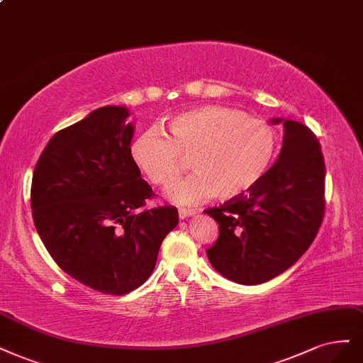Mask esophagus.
Listing matches in <instances>:
<instances>
[{
	"label": "esophagus",
	"instance_id": "esophagus-1",
	"mask_svg": "<svg viewBox=\"0 0 363 363\" xmlns=\"http://www.w3.org/2000/svg\"><path fill=\"white\" fill-rule=\"evenodd\" d=\"M195 213H196L195 208H180L179 210V218L180 219H186V218H189V216H194Z\"/></svg>",
	"mask_w": 363,
	"mask_h": 363
}]
</instances>
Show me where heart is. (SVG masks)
<instances>
[{
	"instance_id": "obj_1",
	"label": "heart",
	"mask_w": 363,
	"mask_h": 363,
	"mask_svg": "<svg viewBox=\"0 0 363 363\" xmlns=\"http://www.w3.org/2000/svg\"><path fill=\"white\" fill-rule=\"evenodd\" d=\"M169 138L159 129L141 132L130 144V157L153 184L165 186L181 170V156L192 157L196 171L168 186L165 196L192 206L219 196L245 195L264 179L278 152L269 123L227 106L206 105L172 116Z\"/></svg>"
}]
</instances>
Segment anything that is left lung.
Segmentation results:
<instances>
[{"label": "left lung", "mask_w": 363, "mask_h": 363, "mask_svg": "<svg viewBox=\"0 0 363 363\" xmlns=\"http://www.w3.org/2000/svg\"><path fill=\"white\" fill-rule=\"evenodd\" d=\"M282 124L279 156L254 189L207 208L219 237L206 254L227 279L258 285L291 267L314 242L324 213V159L317 136L305 124Z\"/></svg>", "instance_id": "obj_1"}]
</instances>
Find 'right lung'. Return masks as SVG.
<instances>
[{
    "label": "right lung",
    "instance_id": "obj_1",
    "mask_svg": "<svg viewBox=\"0 0 363 363\" xmlns=\"http://www.w3.org/2000/svg\"><path fill=\"white\" fill-rule=\"evenodd\" d=\"M129 116L126 106L108 105L57 132L31 186L35 230L54 261L81 284L116 296L150 278L179 223L176 207H145L153 191L130 157Z\"/></svg>",
    "mask_w": 363,
    "mask_h": 363
}]
</instances>
